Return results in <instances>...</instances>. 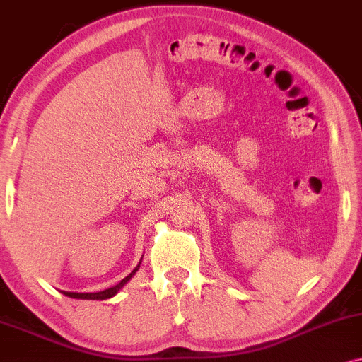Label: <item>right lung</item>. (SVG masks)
I'll list each match as a JSON object with an SVG mask.
<instances>
[{"label": "right lung", "mask_w": 362, "mask_h": 362, "mask_svg": "<svg viewBox=\"0 0 362 362\" xmlns=\"http://www.w3.org/2000/svg\"><path fill=\"white\" fill-rule=\"evenodd\" d=\"M138 268H139V264H138L136 268L133 269L132 273H129L128 276L123 278V280H121L119 283H117V285L111 286V288H107V290H103V291H95V293H77V291H62V293L65 295V297H71V298H79V300H106V298H111V297H115V295L117 293V291H119L121 288H123V286L126 285V283H128L129 280H132L134 273L138 272Z\"/></svg>", "instance_id": "right-lung-1"}]
</instances>
